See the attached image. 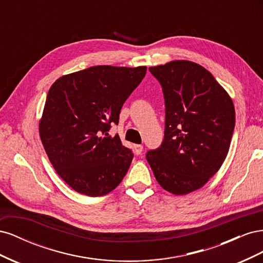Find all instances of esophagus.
Wrapping results in <instances>:
<instances>
[{"label":"esophagus","instance_id":"esophagus-1","mask_svg":"<svg viewBox=\"0 0 263 263\" xmlns=\"http://www.w3.org/2000/svg\"><path fill=\"white\" fill-rule=\"evenodd\" d=\"M134 150H135V154L140 155L142 153V150H144V147H142V145H135Z\"/></svg>","mask_w":263,"mask_h":263}]
</instances>
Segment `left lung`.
<instances>
[{"mask_svg":"<svg viewBox=\"0 0 263 263\" xmlns=\"http://www.w3.org/2000/svg\"><path fill=\"white\" fill-rule=\"evenodd\" d=\"M165 105L164 138L146 158L165 191L201 189L225 161L235 128L232 98L210 71L189 60L150 67Z\"/></svg>","mask_w":263,"mask_h":263,"instance_id":"left-lung-1","label":"left lung"}]
</instances>
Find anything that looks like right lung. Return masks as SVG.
Here are the masks:
<instances>
[{
    "label": "right lung",
    "instance_id": "obj_1",
    "mask_svg": "<svg viewBox=\"0 0 263 263\" xmlns=\"http://www.w3.org/2000/svg\"><path fill=\"white\" fill-rule=\"evenodd\" d=\"M146 71L145 66H95L50 86L39 136L55 172L76 192L103 196L126 176L134 155L108 130Z\"/></svg>",
    "mask_w": 263,
    "mask_h": 263
}]
</instances>
